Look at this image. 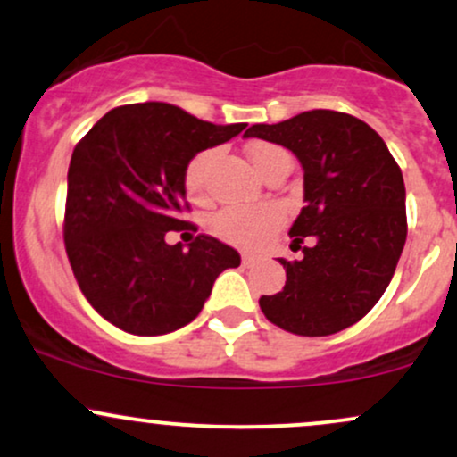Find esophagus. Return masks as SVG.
<instances>
[{
  "label": "esophagus",
  "instance_id": "obj_1",
  "mask_svg": "<svg viewBox=\"0 0 457 457\" xmlns=\"http://www.w3.org/2000/svg\"><path fill=\"white\" fill-rule=\"evenodd\" d=\"M255 262H258V258L251 253H243V266H253Z\"/></svg>",
  "mask_w": 457,
  "mask_h": 457
}]
</instances>
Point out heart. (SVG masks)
<instances>
[{"label": "heart", "instance_id": "1", "mask_svg": "<svg viewBox=\"0 0 457 457\" xmlns=\"http://www.w3.org/2000/svg\"><path fill=\"white\" fill-rule=\"evenodd\" d=\"M283 152L279 145L272 144H255L249 148V159L253 162L255 171L264 170L269 161L275 154ZM214 159V152L206 150L197 154L195 159L188 162L185 185L188 195L202 199L206 195V180L208 170H211ZM283 223V212L272 204H260V206H234L225 208L212 219L214 234L221 236L223 240L243 246H260L279 229Z\"/></svg>", "mask_w": 457, "mask_h": 457}]
</instances>
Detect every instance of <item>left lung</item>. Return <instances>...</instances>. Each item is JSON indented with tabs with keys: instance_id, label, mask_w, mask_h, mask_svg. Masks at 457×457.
<instances>
[{
	"instance_id": "obj_1",
	"label": "left lung",
	"mask_w": 457,
	"mask_h": 457,
	"mask_svg": "<svg viewBox=\"0 0 457 457\" xmlns=\"http://www.w3.org/2000/svg\"><path fill=\"white\" fill-rule=\"evenodd\" d=\"M245 137L292 150L303 165L305 206L290 228L303 260H279L286 286L262 296L272 324L303 337L353 327L391 283L406 243L402 170L370 124L313 109L279 124H253Z\"/></svg>"
}]
</instances>
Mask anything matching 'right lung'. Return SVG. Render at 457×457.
Listing matches in <instances>:
<instances>
[{"label": "right lung", "mask_w": 457, "mask_h": 457, "mask_svg": "<svg viewBox=\"0 0 457 457\" xmlns=\"http://www.w3.org/2000/svg\"><path fill=\"white\" fill-rule=\"evenodd\" d=\"M246 124H212L167 103L104 113L72 152L64 245L83 296L113 327L165 335L197 318L212 283L240 266L238 251L199 234L188 251L167 232L188 221L187 167Z\"/></svg>", "instance_id": "add662e5"}]
</instances>
